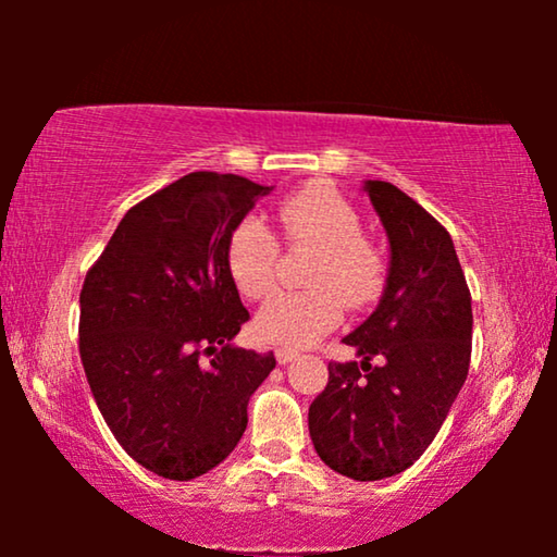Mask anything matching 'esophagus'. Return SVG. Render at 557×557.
<instances>
[{
	"label": "esophagus",
	"instance_id": "1",
	"mask_svg": "<svg viewBox=\"0 0 557 557\" xmlns=\"http://www.w3.org/2000/svg\"><path fill=\"white\" fill-rule=\"evenodd\" d=\"M296 357H299V352H296V349H288V347H278V349H276V360H278V364L294 362Z\"/></svg>",
	"mask_w": 557,
	"mask_h": 557
}]
</instances>
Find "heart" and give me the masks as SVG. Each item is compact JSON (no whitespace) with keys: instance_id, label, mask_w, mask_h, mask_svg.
<instances>
[{"instance_id":"obj_1","label":"heart","mask_w":557,"mask_h":557,"mask_svg":"<svg viewBox=\"0 0 557 557\" xmlns=\"http://www.w3.org/2000/svg\"><path fill=\"white\" fill-rule=\"evenodd\" d=\"M286 240L317 248L304 292L276 294L256 314L258 337L286 347H309L332 330L347 309H362L383 292L385 263L362 235L352 202L326 185L288 195L278 208ZM278 238L258 218H246L227 238V269L248 299H263L276 286Z\"/></svg>"}]
</instances>
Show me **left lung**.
Instances as JSON below:
<instances>
[{"mask_svg": "<svg viewBox=\"0 0 557 557\" xmlns=\"http://www.w3.org/2000/svg\"><path fill=\"white\" fill-rule=\"evenodd\" d=\"M362 189L391 265L375 311L342 339L360 362H330V383L309 406V436L337 474L377 482L436 438L467 380L474 319L446 227L391 182L364 180Z\"/></svg>", "mask_w": 557, "mask_h": 557, "instance_id": "1", "label": "left lung"}]
</instances>
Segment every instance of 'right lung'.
<instances>
[{"label":"right lung","mask_w":557,"mask_h":557,"mask_svg":"<svg viewBox=\"0 0 557 557\" xmlns=\"http://www.w3.org/2000/svg\"><path fill=\"white\" fill-rule=\"evenodd\" d=\"M273 187L193 172L134 205L81 292V360L124 451L164 479L208 474L238 446L273 352L233 345L248 309L233 227Z\"/></svg>","instance_id":"obj_1"}]
</instances>
